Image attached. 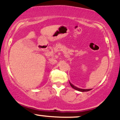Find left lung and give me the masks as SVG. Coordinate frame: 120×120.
I'll return each instance as SVG.
<instances>
[{
  "label": "left lung",
  "instance_id": "1",
  "mask_svg": "<svg viewBox=\"0 0 120 120\" xmlns=\"http://www.w3.org/2000/svg\"><path fill=\"white\" fill-rule=\"evenodd\" d=\"M69 83L70 85H71V87L73 88L74 89H75V90H77V91H81V92H86V91H90L91 90V89H79V88H78L77 87H75V86H74L73 84H71V82H69Z\"/></svg>",
  "mask_w": 120,
  "mask_h": 120
}]
</instances>
